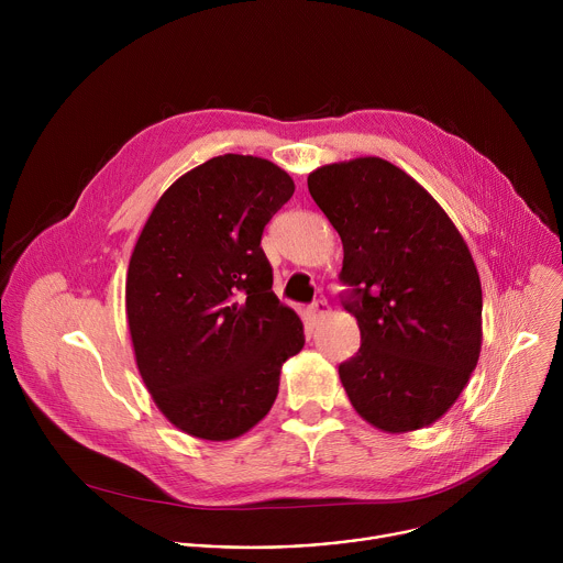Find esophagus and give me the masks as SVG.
<instances>
[{"label": "esophagus", "mask_w": 563, "mask_h": 563, "mask_svg": "<svg viewBox=\"0 0 563 563\" xmlns=\"http://www.w3.org/2000/svg\"><path fill=\"white\" fill-rule=\"evenodd\" d=\"M328 313H330V305H328L325 300H316V302L309 307L311 323H320V320H323Z\"/></svg>", "instance_id": "34e87169"}]
</instances>
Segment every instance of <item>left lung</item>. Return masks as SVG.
Returning a JSON list of instances; mask_svg holds the SVG:
<instances>
[{
	"mask_svg": "<svg viewBox=\"0 0 563 563\" xmlns=\"http://www.w3.org/2000/svg\"><path fill=\"white\" fill-rule=\"evenodd\" d=\"M313 202L343 243L341 280L361 347L339 376L376 430L439 421L481 354V280L443 207L404 169L365 155L307 176Z\"/></svg>",
	"mask_w": 563,
	"mask_h": 563,
	"instance_id": "obj_1",
	"label": "left lung"
}]
</instances>
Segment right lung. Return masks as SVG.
<instances>
[{
  "mask_svg": "<svg viewBox=\"0 0 563 563\" xmlns=\"http://www.w3.org/2000/svg\"><path fill=\"white\" fill-rule=\"evenodd\" d=\"M294 189L269 159L224 153L180 176L142 227L124 291L135 365L157 410L189 437L250 432L305 345L261 247Z\"/></svg>",
  "mask_w": 563,
  "mask_h": 563,
  "instance_id": "add662e5",
  "label": "right lung"
}]
</instances>
